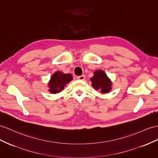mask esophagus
Wrapping results in <instances>:
<instances>
[{"mask_svg": "<svg viewBox=\"0 0 158 158\" xmlns=\"http://www.w3.org/2000/svg\"><path fill=\"white\" fill-rule=\"evenodd\" d=\"M77 78V79H79V80H84L85 79V76L83 75H81V76H78Z\"/></svg>", "mask_w": 158, "mask_h": 158, "instance_id": "esophagus-1", "label": "esophagus"}]
</instances>
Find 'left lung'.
I'll return each instance as SVG.
<instances>
[{
	"label": "left lung",
	"instance_id": "8db88e82",
	"mask_svg": "<svg viewBox=\"0 0 158 158\" xmlns=\"http://www.w3.org/2000/svg\"><path fill=\"white\" fill-rule=\"evenodd\" d=\"M91 81L92 86L96 90H99L102 93H107L111 90V82L103 71H96L94 75L91 78Z\"/></svg>",
	"mask_w": 158,
	"mask_h": 158
}]
</instances>
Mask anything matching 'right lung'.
<instances>
[{
	"instance_id": "obj_1",
	"label": "right lung",
	"mask_w": 158,
	"mask_h": 158,
	"mask_svg": "<svg viewBox=\"0 0 158 158\" xmlns=\"http://www.w3.org/2000/svg\"><path fill=\"white\" fill-rule=\"evenodd\" d=\"M73 79L71 74H64L62 72L57 71L52 75L48 83L49 91L52 94H56L61 91L65 85L69 83Z\"/></svg>"
}]
</instances>
